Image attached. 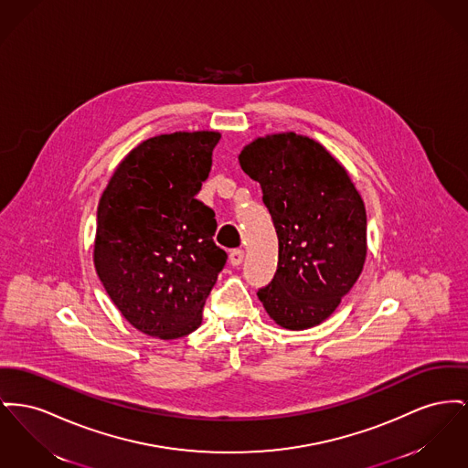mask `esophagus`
<instances>
[{
	"mask_svg": "<svg viewBox=\"0 0 468 468\" xmlns=\"http://www.w3.org/2000/svg\"><path fill=\"white\" fill-rule=\"evenodd\" d=\"M242 261H244V250H242V249H233V250L229 252V263H231L233 267H239Z\"/></svg>",
	"mask_w": 468,
	"mask_h": 468,
	"instance_id": "34e87169",
	"label": "esophagus"
}]
</instances>
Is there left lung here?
<instances>
[{"instance_id": "left-lung-1", "label": "left lung", "mask_w": 468, "mask_h": 468, "mask_svg": "<svg viewBox=\"0 0 468 468\" xmlns=\"http://www.w3.org/2000/svg\"><path fill=\"white\" fill-rule=\"evenodd\" d=\"M261 186L279 256L258 297L290 330L327 320L352 290L366 260V208L346 169L313 139L295 133L258 138L239 155Z\"/></svg>"}]
</instances>
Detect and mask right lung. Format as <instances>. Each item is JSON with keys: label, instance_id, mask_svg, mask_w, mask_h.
I'll return each mask as SVG.
<instances>
[{"label": "right lung", "instance_id": "add662e5", "mask_svg": "<svg viewBox=\"0 0 468 468\" xmlns=\"http://www.w3.org/2000/svg\"><path fill=\"white\" fill-rule=\"evenodd\" d=\"M219 133L146 139L116 167L97 210L93 261L111 301L136 329L176 339L201 325L226 265L216 214L196 199Z\"/></svg>", "mask_w": 468, "mask_h": 468}]
</instances>
